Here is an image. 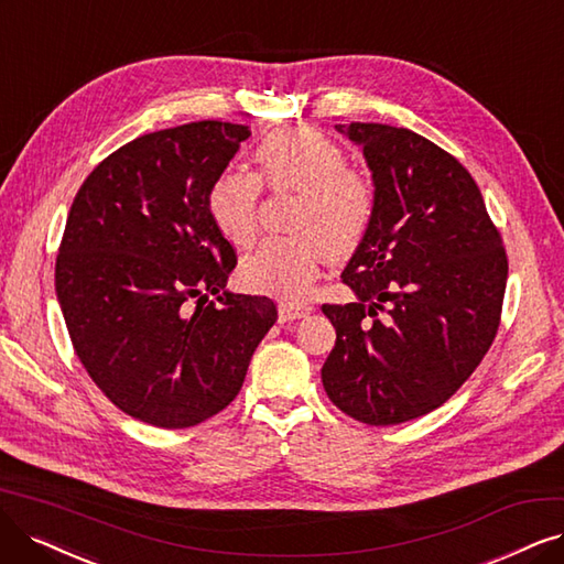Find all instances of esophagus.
Listing matches in <instances>:
<instances>
[{"label":"esophagus","instance_id":"esophagus-1","mask_svg":"<svg viewBox=\"0 0 564 564\" xmlns=\"http://www.w3.org/2000/svg\"><path fill=\"white\" fill-rule=\"evenodd\" d=\"M314 306L308 304H295V302H281L279 304V321L288 323V321H300L304 316H308Z\"/></svg>","mask_w":564,"mask_h":564}]
</instances>
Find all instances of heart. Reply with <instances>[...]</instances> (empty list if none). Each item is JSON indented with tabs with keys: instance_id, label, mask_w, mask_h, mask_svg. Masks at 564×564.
I'll list each match as a JSON object with an SVG mask.
<instances>
[{
	"instance_id": "heart-1",
	"label": "heart",
	"mask_w": 564,
	"mask_h": 564,
	"mask_svg": "<svg viewBox=\"0 0 564 564\" xmlns=\"http://www.w3.org/2000/svg\"><path fill=\"white\" fill-rule=\"evenodd\" d=\"M260 174L227 170L206 193V212L218 235L248 246L258 229L262 183L295 191L288 227L295 235L262 241L239 264V281L250 293L297 300L316 281L321 262L344 260L365 241L373 220V187L346 166L339 143L318 130L271 132L256 151Z\"/></svg>"
}]
</instances>
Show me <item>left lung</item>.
<instances>
[{
  "mask_svg": "<svg viewBox=\"0 0 564 564\" xmlns=\"http://www.w3.org/2000/svg\"><path fill=\"white\" fill-rule=\"evenodd\" d=\"M335 128L362 149L377 206L341 274L356 302L323 304L337 344L321 377L350 419L400 425L442 406L484 360L507 253L471 174L440 145L381 122Z\"/></svg>",
  "mask_w": 564,
  "mask_h": 564,
  "instance_id": "obj_1",
  "label": "left lung"
}]
</instances>
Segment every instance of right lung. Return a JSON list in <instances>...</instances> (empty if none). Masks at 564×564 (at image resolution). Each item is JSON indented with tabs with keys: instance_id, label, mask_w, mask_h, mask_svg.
Returning <instances> with one entry per match:
<instances>
[{
	"instance_id": "obj_1",
	"label": "right lung",
	"mask_w": 564,
	"mask_h": 564,
	"mask_svg": "<svg viewBox=\"0 0 564 564\" xmlns=\"http://www.w3.org/2000/svg\"><path fill=\"white\" fill-rule=\"evenodd\" d=\"M248 137L220 120L143 134L72 204L55 262L62 316L90 379L141 423L181 430L223 411L276 323L269 297L225 288L237 256L206 212Z\"/></svg>"
}]
</instances>
